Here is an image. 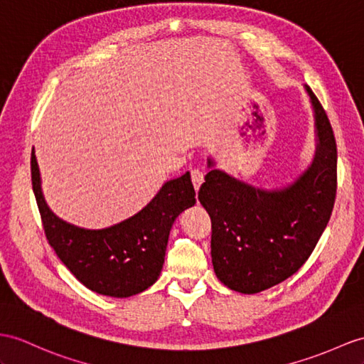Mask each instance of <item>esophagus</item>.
Instances as JSON below:
<instances>
[{
    "label": "esophagus",
    "instance_id": "34e87169",
    "mask_svg": "<svg viewBox=\"0 0 364 364\" xmlns=\"http://www.w3.org/2000/svg\"><path fill=\"white\" fill-rule=\"evenodd\" d=\"M191 182H193V187L196 191H199L200 185L203 183V174L199 170H191Z\"/></svg>",
    "mask_w": 364,
    "mask_h": 364
}]
</instances>
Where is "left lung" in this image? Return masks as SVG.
I'll use <instances>...</instances> for the list:
<instances>
[{
	"mask_svg": "<svg viewBox=\"0 0 364 364\" xmlns=\"http://www.w3.org/2000/svg\"><path fill=\"white\" fill-rule=\"evenodd\" d=\"M316 151L314 162L284 188L262 190L211 170L198 193L211 219V261L220 282L258 294L296 273L329 223L336 194V144L327 114L312 90Z\"/></svg>",
	"mask_w": 364,
	"mask_h": 364,
	"instance_id": "8db88e82",
	"label": "left lung"
}]
</instances>
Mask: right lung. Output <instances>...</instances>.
<instances>
[{"instance_id": "1", "label": "right lung", "mask_w": 364, "mask_h": 364, "mask_svg": "<svg viewBox=\"0 0 364 364\" xmlns=\"http://www.w3.org/2000/svg\"><path fill=\"white\" fill-rule=\"evenodd\" d=\"M32 188L48 241L70 273L90 290L128 298L151 287L164 267L168 236L176 218L196 203L190 173L168 181L137 215L102 230L66 223L48 207L40 168L31 156Z\"/></svg>"}]
</instances>
